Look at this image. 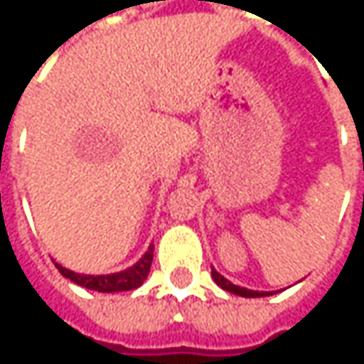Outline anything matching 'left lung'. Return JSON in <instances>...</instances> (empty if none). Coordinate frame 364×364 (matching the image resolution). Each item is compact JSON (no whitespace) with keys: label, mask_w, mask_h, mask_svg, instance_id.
<instances>
[{"label":"left lung","mask_w":364,"mask_h":364,"mask_svg":"<svg viewBox=\"0 0 364 364\" xmlns=\"http://www.w3.org/2000/svg\"><path fill=\"white\" fill-rule=\"evenodd\" d=\"M210 274H213V280H215L223 291H230V293H234V295H240V297H265V295H272V293H267V291H251V289L232 284V282H230L228 278H223L217 269H213Z\"/></svg>","instance_id":"8db88e82"}]
</instances>
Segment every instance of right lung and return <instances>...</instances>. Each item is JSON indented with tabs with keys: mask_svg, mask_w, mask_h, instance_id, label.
<instances>
[{
	"mask_svg": "<svg viewBox=\"0 0 364 364\" xmlns=\"http://www.w3.org/2000/svg\"><path fill=\"white\" fill-rule=\"evenodd\" d=\"M151 261H154V245H149V249L145 251V255L130 267L122 269V272H115V274H101V276H95V274H75L67 267H63L60 263H54L58 267V272L69 278L71 282L84 287V289H90V291H99V293H117V291H132V289H139L147 274H149V267H151Z\"/></svg>",
	"mask_w": 364,
	"mask_h": 364,
	"instance_id": "add662e5",
	"label": "right lung"
}]
</instances>
